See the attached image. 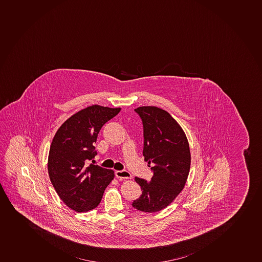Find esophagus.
<instances>
[{"label":"esophagus","mask_w":262,"mask_h":262,"mask_svg":"<svg viewBox=\"0 0 262 262\" xmlns=\"http://www.w3.org/2000/svg\"><path fill=\"white\" fill-rule=\"evenodd\" d=\"M116 176H117V179H120V180L132 178L131 173L126 170L116 171Z\"/></svg>","instance_id":"1"}]
</instances>
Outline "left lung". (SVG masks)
<instances>
[{"label": "left lung", "instance_id": "obj_1", "mask_svg": "<svg viewBox=\"0 0 262 262\" xmlns=\"http://www.w3.org/2000/svg\"><path fill=\"white\" fill-rule=\"evenodd\" d=\"M144 126L143 156L151 166V181L135 177L142 195L133 207L155 213L168 207L183 190L191 168V152L186 134L168 112L157 106L135 110Z\"/></svg>", "mask_w": 262, "mask_h": 262}]
</instances>
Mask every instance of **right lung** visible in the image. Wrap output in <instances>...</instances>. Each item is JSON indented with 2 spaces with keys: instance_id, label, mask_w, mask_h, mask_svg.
Wrapping results in <instances>:
<instances>
[{
  "instance_id": "add662e5",
  "label": "right lung",
  "mask_w": 262,
  "mask_h": 262,
  "mask_svg": "<svg viewBox=\"0 0 262 262\" xmlns=\"http://www.w3.org/2000/svg\"><path fill=\"white\" fill-rule=\"evenodd\" d=\"M121 108L94 104L72 115L54 135L48 160L52 185L66 205L88 212L99 205L114 171L90 164L95 157L94 143L103 125Z\"/></svg>"
}]
</instances>
